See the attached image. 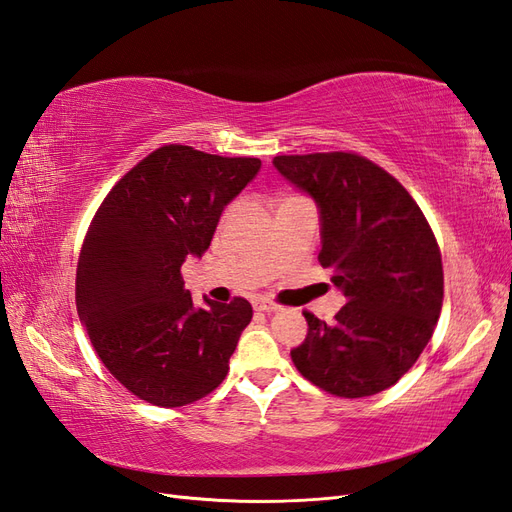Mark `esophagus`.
Here are the masks:
<instances>
[{
	"label": "esophagus",
	"instance_id": "34e87169",
	"mask_svg": "<svg viewBox=\"0 0 512 512\" xmlns=\"http://www.w3.org/2000/svg\"><path fill=\"white\" fill-rule=\"evenodd\" d=\"M253 309H255V311H264V313H277V311H279L277 305H274V303H266V300H255Z\"/></svg>",
	"mask_w": 512,
	"mask_h": 512
}]
</instances>
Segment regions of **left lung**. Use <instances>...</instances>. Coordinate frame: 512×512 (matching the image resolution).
I'll return each instance as SVG.
<instances>
[{
    "mask_svg": "<svg viewBox=\"0 0 512 512\" xmlns=\"http://www.w3.org/2000/svg\"><path fill=\"white\" fill-rule=\"evenodd\" d=\"M281 177L320 214V264L346 305L292 350L307 381L342 398L374 396L411 370L443 303V268L422 209L381 166L355 153L279 155Z\"/></svg>",
    "mask_w": 512,
    "mask_h": 512,
    "instance_id": "obj_1",
    "label": "left lung"
}]
</instances>
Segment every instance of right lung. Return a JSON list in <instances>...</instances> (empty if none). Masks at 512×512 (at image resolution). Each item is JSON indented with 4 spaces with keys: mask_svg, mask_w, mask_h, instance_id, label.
<instances>
[{
    "mask_svg": "<svg viewBox=\"0 0 512 512\" xmlns=\"http://www.w3.org/2000/svg\"><path fill=\"white\" fill-rule=\"evenodd\" d=\"M259 168L257 157L168 144L131 168L90 222L77 313L103 365L140 400L170 409L225 381L253 307L244 298L196 307L181 266L207 251L225 207Z\"/></svg>",
    "mask_w": 512,
    "mask_h": 512,
    "instance_id": "right-lung-1",
    "label": "right lung"
}]
</instances>
